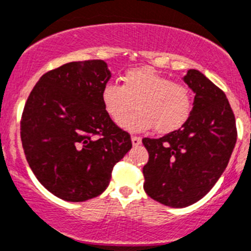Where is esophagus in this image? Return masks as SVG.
Listing matches in <instances>:
<instances>
[{
    "label": "esophagus",
    "mask_w": 251,
    "mask_h": 251,
    "mask_svg": "<svg viewBox=\"0 0 251 251\" xmlns=\"http://www.w3.org/2000/svg\"><path fill=\"white\" fill-rule=\"evenodd\" d=\"M131 142L134 146H139L141 144V137L139 136H131Z\"/></svg>",
    "instance_id": "34e87169"
}]
</instances>
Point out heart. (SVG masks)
Returning <instances> with one entry per match:
<instances>
[{"label": "heart", "mask_w": 251, "mask_h": 251, "mask_svg": "<svg viewBox=\"0 0 251 251\" xmlns=\"http://www.w3.org/2000/svg\"><path fill=\"white\" fill-rule=\"evenodd\" d=\"M101 101L115 123H119L136 102L137 111L120 122L121 127L132 132L153 126L159 134H168L181 127L193 111V94L189 86L173 82L151 67L128 70L123 76V85L106 83Z\"/></svg>", "instance_id": "obj_1"}]
</instances>
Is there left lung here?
Masks as SVG:
<instances>
[{"label":"left lung","instance_id":"8db88e82","mask_svg":"<svg viewBox=\"0 0 251 251\" xmlns=\"http://www.w3.org/2000/svg\"><path fill=\"white\" fill-rule=\"evenodd\" d=\"M184 81L195 94L186 123L160 139H142L149 161L142 169L151 199L185 207L204 198L226 169L236 144V124L226 96L198 70Z\"/></svg>","mask_w":251,"mask_h":251}]
</instances>
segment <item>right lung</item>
I'll return each mask as SVG.
<instances>
[{
  "label": "right lung",
  "instance_id": "1",
  "mask_svg": "<svg viewBox=\"0 0 251 251\" xmlns=\"http://www.w3.org/2000/svg\"><path fill=\"white\" fill-rule=\"evenodd\" d=\"M111 77L102 60L69 62L41 76L25 103L21 141L26 160L50 193L66 201L96 198L115 164L132 148L101 101Z\"/></svg>",
  "mask_w": 251,
  "mask_h": 251
}]
</instances>
